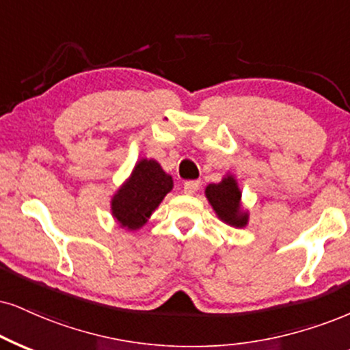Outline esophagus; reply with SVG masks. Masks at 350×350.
Masks as SVG:
<instances>
[{
  "mask_svg": "<svg viewBox=\"0 0 350 350\" xmlns=\"http://www.w3.org/2000/svg\"><path fill=\"white\" fill-rule=\"evenodd\" d=\"M198 189H200V182H198V180H188V182H185L183 185V191L187 193V195H195Z\"/></svg>",
  "mask_w": 350,
  "mask_h": 350,
  "instance_id": "1",
  "label": "esophagus"
}]
</instances>
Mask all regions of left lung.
Returning <instances> with one entry per match:
<instances>
[{"instance_id": "left-lung-1", "label": "left lung", "mask_w": 350, "mask_h": 350, "mask_svg": "<svg viewBox=\"0 0 350 350\" xmlns=\"http://www.w3.org/2000/svg\"><path fill=\"white\" fill-rule=\"evenodd\" d=\"M206 198L219 215L228 226L243 227L248 222V214L240 209L241 193L232 175L226 176L221 183H213L206 188Z\"/></svg>"}]
</instances>
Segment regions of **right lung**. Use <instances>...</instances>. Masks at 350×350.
<instances>
[{
    "label": "right lung",
    "mask_w": 350,
    "mask_h": 350,
    "mask_svg": "<svg viewBox=\"0 0 350 350\" xmlns=\"http://www.w3.org/2000/svg\"><path fill=\"white\" fill-rule=\"evenodd\" d=\"M172 187L174 180L157 162L142 159L111 200V214L120 226L136 230L148 222Z\"/></svg>",
    "instance_id": "add662e5"
}]
</instances>
